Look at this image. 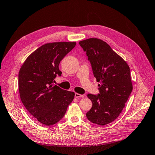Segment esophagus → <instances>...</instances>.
Wrapping results in <instances>:
<instances>
[{
	"label": "esophagus",
	"mask_w": 155,
	"mask_h": 155,
	"mask_svg": "<svg viewBox=\"0 0 155 155\" xmlns=\"http://www.w3.org/2000/svg\"><path fill=\"white\" fill-rule=\"evenodd\" d=\"M84 97V95L79 94H78V93L75 94V97H76V98H81V97Z\"/></svg>",
	"instance_id": "34e87169"
}]
</instances>
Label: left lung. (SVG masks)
Wrapping results in <instances>:
<instances>
[{"label": "left lung", "instance_id": "obj_1", "mask_svg": "<svg viewBox=\"0 0 155 155\" xmlns=\"http://www.w3.org/2000/svg\"><path fill=\"white\" fill-rule=\"evenodd\" d=\"M99 82L97 95L88 94L92 102L87 112L88 120L99 125L115 120L122 111L133 91L129 65L105 42L90 38L79 42Z\"/></svg>", "mask_w": 155, "mask_h": 155}]
</instances>
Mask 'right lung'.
<instances>
[{
    "label": "right lung",
    "mask_w": 155,
    "mask_h": 155,
    "mask_svg": "<svg viewBox=\"0 0 155 155\" xmlns=\"http://www.w3.org/2000/svg\"><path fill=\"white\" fill-rule=\"evenodd\" d=\"M75 42L45 44L31 54L18 73L21 100L39 122L52 125L61 120L75 94L55 85L62 72L59 64L76 46Z\"/></svg>",
    "instance_id": "right-lung-1"
}]
</instances>
